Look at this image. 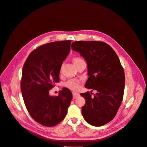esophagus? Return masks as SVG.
Segmentation results:
<instances>
[{
	"instance_id": "obj_1",
	"label": "esophagus",
	"mask_w": 147,
	"mask_h": 147,
	"mask_svg": "<svg viewBox=\"0 0 147 147\" xmlns=\"http://www.w3.org/2000/svg\"><path fill=\"white\" fill-rule=\"evenodd\" d=\"M72 94H73V99H76L78 97L80 96V94L77 92H73Z\"/></svg>"
}]
</instances>
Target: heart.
I'll return each instance as SVG.
<instances>
[{
    "label": "heart",
    "instance_id": "obj_1",
    "mask_svg": "<svg viewBox=\"0 0 147 147\" xmlns=\"http://www.w3.org/2000/svg\"><path fill=\"white\" fill-rule=\"evenodd\" d=\"M72 61L74 65H76L77 64L80 63L81 61L83 60L78 57H75ZM65 86L72 90H77L78 89H79L80 86V82L77 80H70L67 83Z\"/></svg>",
    "mask_w": 147,
    "mask_h": 147
}]
</instances>
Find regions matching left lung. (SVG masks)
I'll list each match as a JSON object with an SVG mask.
<instances>
[{
	"mask_svg": "<svg viewBox=\"0 0 147 147\" xmlns=\"http://www.w3.org/2000/svg\"><path fill=\"white\" fill-rule=\"evenodd\" d=\"M71 48L87 63L85 88L97 91L94 96L88 91L80 94L86 100L82 108L83 117L92 126H103L112 121L121 105L125 83L124 69L116 53L105 42L76 41Z\"/></svg>",
	"mask_w": 147,
	"mask_h": 147,
	"instance_id": "1",
	"label": "left lung"
}]
</instances>
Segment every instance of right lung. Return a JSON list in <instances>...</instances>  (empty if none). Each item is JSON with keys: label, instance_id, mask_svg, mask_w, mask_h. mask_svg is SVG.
Listing matches in <instances>:
<instances>
[{"label": "right lung", "instance_id": "add662e5", "mask_svg": "<svg viewBox=\"0 0 147 147\" xmlns=\"http://www.w3.org/2000/svg\"><path fill=\"white\" fill-rule=\"evenodd\" d=\"M70 40L45 44L34 50L23 67L21 89L25 105L35 121L51 127L65 117L72 99L67 88L52 96L49 91L59 82L63 61L70 50Z\"/></svg>", "mask_w": 147, "mask_h": 147}]
</instances>
